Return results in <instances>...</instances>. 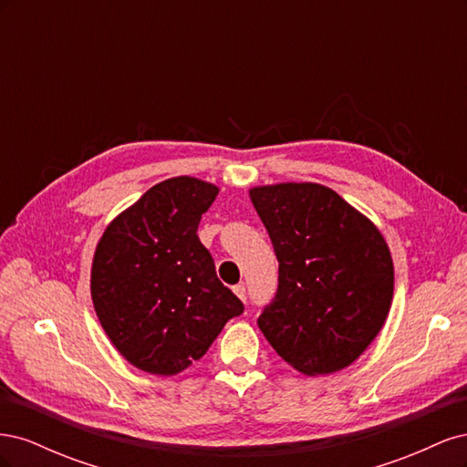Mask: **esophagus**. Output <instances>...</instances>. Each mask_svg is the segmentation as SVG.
<instances>
[{
  "label": "esophagus",
  "instance_id": "34e87169",
  "mask_svg": "<svg viewBox=\"0 0 467 467\" xmlns=\"http://www.w3.org/2000/svg\"><path fill=\"white\" fill-rule=\"evenodd\" d=\"M234 294H235L237 298L242 300V302L247 300V288H245V285H235V286H234Z\"/></svg>",
  "mask_w": 467,
  "mask_h": 467
}]
</instances>
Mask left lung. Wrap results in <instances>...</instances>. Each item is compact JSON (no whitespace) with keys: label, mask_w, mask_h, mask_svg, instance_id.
Masks as SVG:
<instances>
[{"label":"left lung","mask_w":467,"mask_h":467,"mask_svg":"<svg viewBox=\"0 0 467 467\" xmlns=\"http://www.w3.org/2000/svg\"><path fill=\"white\" fill-rule=\"evenodd\" d=\"M249 196L278 259V288L259 329L306 376L347 368L389 314L393 261L384 235L317 182L253 187Z\"/></svg>","instance_id":"obj_1"}]
</instances>
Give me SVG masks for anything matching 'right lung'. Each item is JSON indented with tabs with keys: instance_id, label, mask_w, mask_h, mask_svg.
<instances>
[{
	"instance_id": "obj_1",
	"label": "right lung",
	"mask_w": 467,
	"mask_h": 467,
	"mask_svg": "<svg viewBox=\"0 0 467 467\" xmlns=\"http://www.w3.org/2000/svg\"><path fill=\"white\" fill-rule=\"evenodd\" d=\"M218 191L187 175L161 181L120 212L97 244V317L120 355L148 374L189 368L228 319L244 314L196 235Z\"/></svg>"
}]
</instances>
